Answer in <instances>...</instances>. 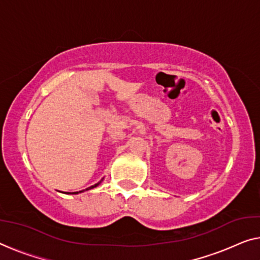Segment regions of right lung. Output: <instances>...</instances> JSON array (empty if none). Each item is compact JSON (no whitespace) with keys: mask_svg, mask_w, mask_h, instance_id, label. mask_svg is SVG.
Listing matches in <instances>:
<instances>
[{"mask_svg":"<svg viewBox=\"0 0 260 260\" xmlns=\"http://www.w3.org/2000/svg\"><path fill=\"white\" fill-rule=\"evenodd\" d=\"M103 181V180H102ZM100 181V182H102ZM100 182H98V183H95L94 185H91V187H88V188H86L85 189V190H90V189H93V188H95V187H98V185L100 184ZM85 190H80V191H75V192H68V193H73V195H75V193H79V192H83V191H85Z\"/></svg>","mask_w":260,"mask_h":260,"instance_id":"obj_1","label":"right lung"}]
</instances>
